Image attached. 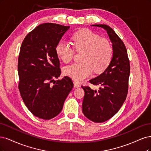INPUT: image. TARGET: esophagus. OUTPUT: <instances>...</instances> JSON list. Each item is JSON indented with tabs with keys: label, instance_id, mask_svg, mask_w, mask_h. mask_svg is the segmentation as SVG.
<instances>
[{
	"label": "esophagus",
	"instance_id": "1",
	"mask_svg": "<svg viewBox=\"0 0 151 151\" xmlns=\"http://www.w3.org/2000/svg\"><path fill=\"white\" fill-rule=\"evenodd\" d=\"M73 84H74V87H75V88H78V87L80 86V85L78 84V83H77L76 81L73 82Z\"/></svg>",
	"mask_w": 151,
	"mask_h": 151
}]
</instances>
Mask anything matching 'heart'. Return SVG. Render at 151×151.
I'll list each match as a JSON object with an SVG mask.
<instances>
[{"instance_id":"1","label":"heart","mask_w":151,"mask_h":151,"mask_svg":"<svg viewBox=\"0 0 151 151\" xmlns=\"http://www.w3.org/2000/svg\"><path fill=\"white\" fill-rule=\"evenodd\" d=\"M73 47L76 51H83L82 62L66 66L65 75L76 81H82L91 76L93 71L103 72L112 58L113 48L110 42L88 29L78 31L72 37ZM73 50L66 41H61L56 46V54L65 63H69L73 56Z\"/></svg>"}]
</instances>
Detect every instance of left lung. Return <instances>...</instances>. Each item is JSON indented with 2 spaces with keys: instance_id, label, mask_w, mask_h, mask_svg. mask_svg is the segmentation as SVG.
<instances>
[{
  "instance_id": "8db88e82",
  "label": "left lung",
  "mask_w": 151,
  "mask_h": 151,
  "mask_svg": "<svg viewBox=\"0 0 151 151\" xmlns=\"http://www.w3.org/2000/svg\"><path fill=\"white\" fill-rule=\"evenodd\" d=\"M91 26L104 29L112 44L113 55L109 65L99 76L90 80L99 85V90L83 86L85 96L82 111L87 119L96 123L108 120L118 112L128 92L130 64L127 51L123 41L110 26L95 24Z\"/></svg>"
}]
</instances>
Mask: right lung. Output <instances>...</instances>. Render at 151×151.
<instances>
[{
    "label": "right lung",
    "instance_id": "right-lung-1",
    "mask_svg": "<svg viewBox=\"0 0 151 151\" xmlns=\"http://www.w3.org/2000/svg\"><path fill=\"white\" fill-rule=\"evenodd\" d=\"M69 28L44 23L29 33L22 43L18 58L19 89L27 109L40 119L50 120L59 114L73 87L68 76L55 80L61 75L56 46Z\"/></svg>",
    "mask_w": 151,
    "mask_h": 151
}]
</instances>
